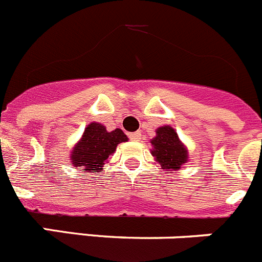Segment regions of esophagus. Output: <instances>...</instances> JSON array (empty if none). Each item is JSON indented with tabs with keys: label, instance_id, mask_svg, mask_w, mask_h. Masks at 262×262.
Here are the masks:
<instances>
[{
	"label": "esophagus",
	"instance_id": "34e87169",
	"mask_svg": "<svg viewBox=\"0 0 262 262\" xmlns=\"http://www.w3.org/2000/svg\"><path fill=\"white\" fill-rule=\"evenodd\" d=\"M129 138H130L132 141H134V142H137V141L141 140V133L140 132H134V133H130L129 134Z\"/></svg>",
	"mask_w": 262,
	"mask_h": 262
}]
</instances>
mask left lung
<instances>
[{"instance_id": "8db88e82", "label": "left lung", "mask_w": 262, "mask_h": 262, "mask_svg": "<svg viewBox=\"0 0 262 262\" xmlns=\"http://www.w3.org/2000/svg\"><path fill=\"white\" fill-rule=\"evenodd\" d=\"M157 136L150 140L152 148L150 150L155 162L166 171L173 173L180 171L181 166L188 162V148L179 138L178 133L171 125H163L155 130Z\"/></svg>"}]
</instances>
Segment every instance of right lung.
<instances>
[{"instance_id":"1","label":"right lung","mask_w":262,"mask_h":262,"mask_svg":"<svg viewBox=\"0 0 262 262\" xmlns=\"http://www.w3.org/2000/svg\"><path fill=\"white\" fill-rule=\"evenodd\" d=\"M126 141L128 137L121 129L108 132L100 122H90L73 147L70 163L87 172H102L110 155L116 151L117 145Z\"/></svg>"}]
</instances>
